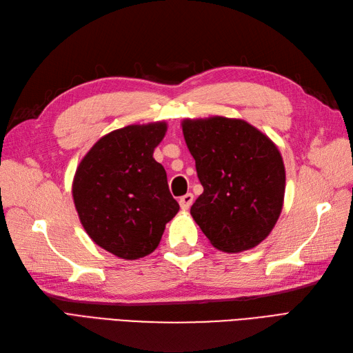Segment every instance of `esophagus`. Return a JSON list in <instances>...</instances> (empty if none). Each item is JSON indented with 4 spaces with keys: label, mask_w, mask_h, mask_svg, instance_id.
Masks as SVG:
<instances>
[{
    "label": "esophagus",
    "mask_w": 353,
    "mask_h": 353,
    "mask_svg": "<svg viewBox=\"0 0 353 353\" xmlns=\"http://www.w3.org/2000/svg\"><path fill=\"white\" fill-rule=\"evenodd\" d=\"M193 201H194V196L191 194V193H187L185 196H183V197L179 199V206H181V209H183V210H188L190 206L193 205Z\"/></svg>",
    "instance_id": "1"
}]
</instances>
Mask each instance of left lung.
Returning a JSON list of instances; mask_svg holds the SVG:
<instances>
[{"instance_id":"obj_1","label":"left lung","mask_w":353,"mask_h":353,"mask_svg":"<svg viewBox=\"0 0 353 353\" xmlns=\"http://www.w3.org/2000/svg\"><path fill=\"white\" fill-rule=\"evenodd\" d=\"M183 132L203 185L191 216L222 252L258 245L283 209L285 170L279 148L248 122L222 116L187 119Z\"/></svg>"}]
</instances>
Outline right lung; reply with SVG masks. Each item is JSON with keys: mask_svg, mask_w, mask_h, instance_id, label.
<instances>
[{"mask_svg": "<svg viewBox=\"0 0 353 353\" xmlns=\"http://www.w3.org/2000/svg\"><path fill=\"white\" fill-rule=\"evenodd\" d=\"M166 123L130 125L92 145L73 179V201L95 244L122 259L150 254L179 210L153 159Z\"/></svg>", "mask_w": 353, "mask_h": 353, "instance_id": "obj_1", "label": "right lung"}]
</instances>
